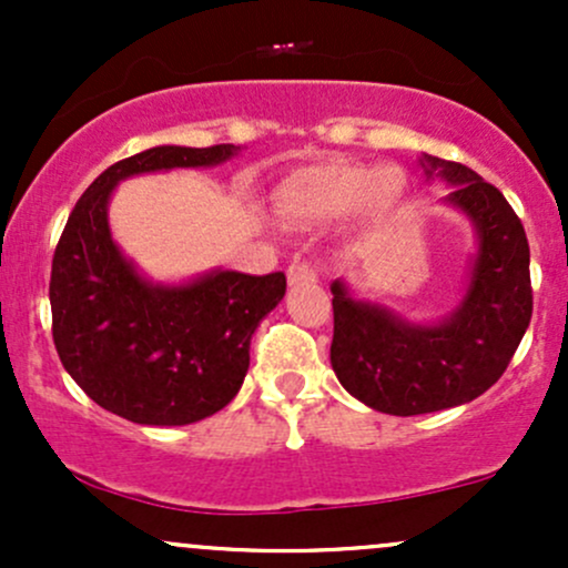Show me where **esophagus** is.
Returning <instances> with one entry per match:
<instances>
[{
    "label": "esophagus",
    "mask_w": 568,
    "mask_h": 568,
    "mask_svg": "<svg viewBox=\"0 0 568 568\" xmlns=\"http://www.w3.org/2000/svg\"><path fill=\"white\" fill-rule=\"evenodd\" d=\"M317 280V270L312 262H293L288 266V283L298 285V283H315Z\"/></svg>",
    "instance_id": "1"
}]
</instances>
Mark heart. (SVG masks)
<instances>
[{
  "instance_id": "b5f03b06",
  "label": "heart",
  "mask_w": 568,
  "mask_h": 568,
  "mask_svg": "<svg viewBox=\"0 0 568 568\" xmlns=\"http://www.w3.org/2000/svg\"><path fill=\"white\" fill-rule=\"evenodd\" d=\"M408 181L400 168H374L355 160H323L298 168L283 181L277 205L285 216L325 224L355 211L387 219L406 197Z\"/></svg>"
}]
</instances>
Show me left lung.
<instances>
[{"label": "left lung", "instance_id": "1", "mask_svg": "<svg viewBox=\"0 0 568 568\" xmlns=\"http://www.w3.org/2000/svg\"><path fill=\"white\" fill-rule=\"evenodd\" d=\"M452 181L448 202L473 219L478 258L465 302L440 325H408L355 302L334 283L331 366L366 406L416 416L470 403L510 366L531 321L529 240L510 202L462 162L429 158V171Z\"/></svg>", "mask_w": 568, "mask_h": 568}]
</instances>
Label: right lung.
<instances>
[{"label": "right lung", "instance_id": "right-lung-1", "mask_svg": "<svg viewBox=\"0 0 568 568\" xmlns=\"http://www.w3.org/2000/svg\"><path fill=\"white\" fill-rule=\"evenodd\" d=\"M234 143L154 146L114 162L84 189L55 245L53 342L63 368L101 408L135 425H192L243 387L251 336L285 296V275L216 272L160 288L135 275L109 234L116 181L230 160Z\"/></svg>", "mask_w": 568, "mask_h": 568}]
</instances>
